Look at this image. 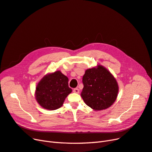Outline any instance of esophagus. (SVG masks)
<instances>
[{"mask_svg":"<svg viewBox=\"0 0 152 152\" xmlns=\"http://www.w3.org/2000/svg\"><path fill=\"white\" fill-rule=\"evenodd\" d=\"M73 93H79V89L78 88H75L73 90Z\"/></svg>","mask_w":152,"mask_h":152,"instance_id":"34e87169","label":"esophagus"}]
</instances>
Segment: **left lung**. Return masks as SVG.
Returning <instances> with one entry per match:
<instances>
[{"label":"left lung","instance_id":"left-lung-1","mask_svg":"<svg viewBox=\"0 0 152 152\" xmlns=\"http://www.w3.org/2000/svg\"><path fill=\"white\" fill-rule=\"evenodd\" d=\"M82 82L84 88L80 95L92 109L96 111L107 109L115 102L118 93L117 82L102 65L86 70Z\"/></svg>","mask_w":152,"mask_h":152}]
</instances>
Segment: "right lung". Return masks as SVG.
Here are the masks:
<instances>
[{
    "label": "right lung",
    "instance_id": "obj_1",
    "mask_svg": "<svg viewBox=\"0 0 152 152\" xmlns=\"http://www.w3.org/2000/svg\"><path fill=\"white\" fill-rule=\"evenodd\" d=\"M72 89L68 87V79L60 71L45 75L37 84L35 99L42 108L54 110L60 108Z\"/></svg>",
    "mask_w": 152,
    "mask_h": 152
}]
</instances>
